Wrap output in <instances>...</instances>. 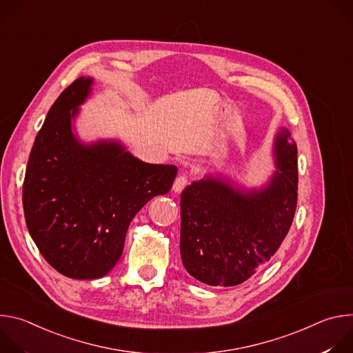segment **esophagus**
Here are the masks:
<instances>
[{"instance_id":"1","label":"esophagus","mask_w":353,"mask_h":353,"mask_svg":"<svg viewBox=\"0 0 353 353\" xmlns=\"http://www.w3.org/2000/svg\"><path fill=\"white\" fill-rule=\"evenodd\" d=\"M187 184H188V177L185 174H180V176H177V179L173 183V190L176 192H180V191H183L185 188Z\"/></svg>"}]
</instances>
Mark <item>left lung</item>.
<instances>
[{
	"label": "left lung",
	"mask_w": 353,
	"mask_h": 353,
	"mask_svg": "<svg viewBox=\"0 0 353 353\" xmlns=\"http://www.w3.org/2000/svg\"><path fill=\"white\" fill-rule=\"evenodd\" d=\"M276 170L261 190L221 179L194 181L181 194L180 254L187 272L211 286H234L265 265L286 237L297 204V148L282 128Z\"/></svg>",
	"instance_id": "obj_1"
}]
</instances>
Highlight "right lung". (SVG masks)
Segmentation results:
<instances>
[{"label":"right lung","mask_w":353,"mask_h":353,"mask_svg":"<svg viewBox=\"0 0 353 353\" xmlns=\"http://www.w3.org/2000/svg\"><path fill=\"white\" fill-rule=\"evenodd\" d=\"M75 79L36 135L23 180L28 230L44 260L72 279L105 276L120 260L138 211L173 185L177 168L145 163L114 141L81 143L71 121L90 93Z\"/></svg>","instance_id":"obj_1"}]
</instances>
